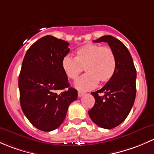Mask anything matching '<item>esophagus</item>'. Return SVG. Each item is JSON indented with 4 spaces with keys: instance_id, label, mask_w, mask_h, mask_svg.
Here are the masks:
<instances>
[{
    "instance_id": "34e87169",
    "label": "esophagus",
    "mask_w": 154,
    "mask_h": 154,
    "mask_svg": "<svg viewBox=\"0 0 154 154\" xmlns=\"http://www.w3.org/2000/svg\"><path fill=\"white\" fill-rule=\"evenodd\" d=\"M84 95H85V93H83V92H81V91L78 92V96H79V97H82V96H84Z\"/></svg>"
}]
</instances>
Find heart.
I'll return each mask as SVG.
<instances>
[{"mask_svg":"<svg viewBox=\"0 0 154 154\" xmlns=\"http://www.w3.org/2000/svg\"><path fill=\"white\" fill-rule=\"evenodd\" d=\"M66 76L75 80L83 71L86 73L78 79L75 87L82 91L92 90L99 82L106 83L113 76L116 69V55L111 48L96 44H86L75 52V58L66 55L61 60Z\"/></svg>","mask_w":154,"mask_h":154,"instance_id":"obj_1","label":"heart"}]
</instances>
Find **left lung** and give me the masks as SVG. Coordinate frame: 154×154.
<instances>
[{
    "label": "left lung",
    "instance_id": "1",
    "mask_svg": "<svg viewBox=\"0 0 154 154\" xmlns=\"http://www.w3.org/2000/svg\"><path fill=\"white\" fill-rule=\"evenodd\" d=\"M93 42L109 44L116 55V69L112 79L101 90L91 93L95 104L88 113L99 127L112 129L125 121L134 105L136 70L131 53L119 39L104 35ZM101 93L103 96H100Z\"/></svg>",
    "mask_w": 154,
    "mask_h": 154
}]
</instances>
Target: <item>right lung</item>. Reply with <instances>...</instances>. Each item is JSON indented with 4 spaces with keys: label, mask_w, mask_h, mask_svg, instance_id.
I'll return each mask as SVG.
<instances>
[{
    "label": "right lung",
    "mask_w": 154,
    "mask_h": 154,
    "mask_svg": "<svg viewBox=\"0 0 154 154\" xmlns=\"http://www.w3.org/2000/svg\"><path fill=\"white\" fill-rule=\"evenodd\" d=\"M69 43L52 35L38 39L28 49L18 78L20 107L33 126L52 131L65 119L78 92L70 88L61 67ZM58 90H62L58 94Z\"/></svg>",
    "instance_id": "add662e5"
}]
</instances>
